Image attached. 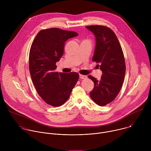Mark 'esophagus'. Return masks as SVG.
Wrapping results in <instances>:
<instances>
[{"label":"esophagus","instance_id":"esophagus-1","mask_svg":"<svg viewBox=\"0 0 151 151\" xmlns=\"http://www.w3.org/2000/svg\"><path fill=\"white\" fill-rule=\"evenodd\" d=\"M79 78H80L81 79H85L86 78H87V76H85V75H81V74H80V75H79Z\"/></svg>","mask_w":151,"mask_h":151}]
</instances>
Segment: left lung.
<instances>
[{
	"mask_svg": "<svg viewBox=\"0 0 151 151\" xmlns=\"http://www.w3.org/2000/svg\"><path fill=\"white\" fill-rule=\"evenodd\" d=\"M86 28L96 37L93 61L98 63L102 72L99 81L88 76L94 83L90 95L97 104L103 106L115 99L122 87L125 73L124 54L116 35L111 29L103 26Z\"/></svg>",
	"mask_w": 151,
	"mask_h": 151,
	"instance_id": "left-lung-1",
	"label": "left lung"
}]
</instances>
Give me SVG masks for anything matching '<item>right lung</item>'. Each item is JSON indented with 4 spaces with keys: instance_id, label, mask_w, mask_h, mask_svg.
<instances>
[{
    "instance_id": "1",
    "label": "right lung",
    "mask_w": 151,
    "mask_h": 151,
    "mask_svg": "<svg viewBox=\"0 0 151 151\" xmlns=\"http://www.w3.org/2000/svg\"><path fill=\"white\" fill-rule=\"evenodd\" d=\"M78 35L75 32L58 28L42 30L32 44L29 70L32 82L41 98L52 106H60L68 100L79 79L76 72H55L65 42Z\"/></svg>"
}]
</instances>
